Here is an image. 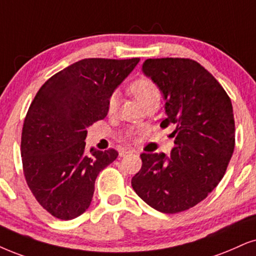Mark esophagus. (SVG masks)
Segmentation results:
<instances>
[{"label":"esophagus","mask_w":256,"mask_h":256,"mask_svg":"<svg viewBox=\"0 0 256 256\" xmlns=\"http://www.w3.org/2000/svg\"><path fill=\"white\" fill-rule=\"evenodd\" d=\"M134 150H131V148H122V150L119 152V156L125 157V156H128V154H134Z\"/></svg>","instance_id":"34e87169"}]
</instances>
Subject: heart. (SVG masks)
<instances>
[{
	"label": "heart",
	"mask_w": 256,
	"mask_h": 256,
	"mask_svg": "<svg viewBox=\"0 0 256 256\" xmlns=\"http://www.w3.org/2000/svg\"><path fill=\"white\" fill-rule=\"evenodd\" d=\"M130 90L132 94H134V98L140 102L142 106L148 104V102H152V100L160 99V90L158 88V86L152 82V80L148 79V78H140V79L136 80V82L131 85ZM117 106L118 94L117 93H112V94L110 96L108 102V112H114L116 110H117Z\"/></svg>",
	"instance_id": "heart-1"
}]
</instances>
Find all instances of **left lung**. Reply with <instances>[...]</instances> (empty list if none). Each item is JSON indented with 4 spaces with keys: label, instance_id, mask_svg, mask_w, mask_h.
Masks as SVG:
<instances>
[{
    "label": "left lung",
    "instance_id": "1",
    "mask_svg": "<svg viewBox=\"0 0 256 256\" xmlns=\"http://www.w3.org/2000/svg\"><path fill=\"white\" fill-rule=\"evenodd\" d=\"M143 73L163 93L166 118L160 126H174V146L170 157L142 154V169L131 184L152 208L176 214L204 200L224 176L235 146L232 102L194 60L148 59Z\"/></svg>",
    "mask_w": 256,
    "mask_h": 256
}]
</instances>
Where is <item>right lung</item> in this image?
<instances>
[{"instance_id":"1","label":"right lung","mask_w":256,"mask_h":256,"mask_svg":"<svg viewBox=\"0 0 256 256\" xmlns=\"http://www.w3.org/2000/svg\"><path fill=\"white\" fill-rule=\"evenodd\" d=\"M139 58L84 59L50 78L32 102L21 137L24 174L35 198L50 215L72 220L92 202L99 172L118 156L92 148L87 128L108 116L110 96Z\"/></svg>"}]
</instances>
